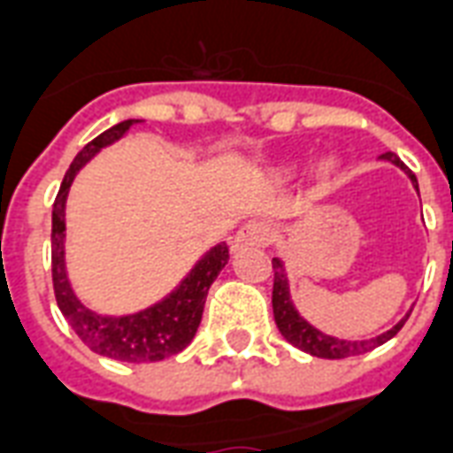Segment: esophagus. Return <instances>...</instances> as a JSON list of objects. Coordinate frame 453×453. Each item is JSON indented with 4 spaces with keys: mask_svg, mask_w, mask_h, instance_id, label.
Wrapping results in <instances>:
<instances>
[{
    "mask_svg": "<svg viewBox=\"0 0 453 453\" xmlns=\"http://www.w3.org/2000/svg\"><path fill=\"white\" fill-rule=\"evenodd\" d=\"M272 241V224L263 222V219H253V222H246L236 231V236L231 241L234 250L248 246H267Z\"/></svg>",
    "mask_w": 453,
    "mask_h": 453,
    "instance_id": "34e87169",
    "label": "esophagus"
}]
</instances>
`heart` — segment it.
<instances>
[{
    "instance_id": "heart-1",
    "label": "heart",
    "mask_w": 453,
    "mask_h": 453,
    "mask_svg": "<svg viewBox=\"0 0 453 453\" xmlns=\"http://www.w3.org/2000/svg\"><path fill=\"white\" fill-rule=\"evenodd\" d=\"M329 172H332V166H325V169H322V174H329Z\"/></svg>"
}]
</instances>
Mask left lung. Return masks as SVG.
Wrapping results in <instances>:
<instances>
[{
  "instance_id": "obj_1",
  "label": "left lung",
  "mask_w": 453,
  "mask_h": 453,
  "mask_svg": "<svg viewBox=\"0 0 453 453\" xmlns=\"http://www.w3.org/2000/svg\"><path fill=\"white\" fill-rule=\"evenodd\" d=\"M382 159L392 162V165L401 166L408 174V179L413 181V186L418 188L416 174H411V169H406V165L401 162L394 152H384ZM272 270H274V287H272V308H274V322H277L279 332L287 339L291 346L301 349V351L311 353V356H318V358H349V356H360V353H368L377 346H382L384 342H389L392 336L399 334V329L403 327V322L408 319V315L401 319L399 325H394L389 332L375 336V339H365V342H346V339H336V336L322 334L319 329H315L311 322H305L298 311L291 303V294H288V279L287 272H284V265L279 257L272 260Z\"/></svg>"
}]
</instances>
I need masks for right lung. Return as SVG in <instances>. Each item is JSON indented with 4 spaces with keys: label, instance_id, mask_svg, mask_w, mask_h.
I'll list each match as a JSON object with an SVG mask.
<instances>
[{
    "label": "right lung",
    "instance_id": "right-lung-1",
    "mask_svg": "<svg viewBox=\"0 0 453 453\" xmlns=\"http://www.w3.org/2000/svg\"><path fill=\"white\" fill-rule=\"evenodd\" d=\"M135 121L138 119H128L107 128L104 134L88 142L71 162L52 207V281L61 315L69 319L71 329L81 336V342L90 351L111 360H124V363H155V360H165L181 353L193 342L203 319V311H205L207 291L217 274L224 270V265L229 263V246L217 243L190 270L188 277L181 281V287L174 288L165 301H159L148 311L124 315V318H102L78 301L66 277V267H64L66 196H69L78 169L88 159L95 157L102 148L119 141Z\"/></svg>",
    "mask_w": 453,
    "mask_h": 453
}]
</instances>
